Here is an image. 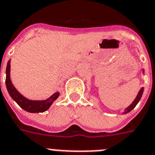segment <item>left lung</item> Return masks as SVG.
I'll return each instance as SVG.
<instances>
[{
  "mask_svg": "<svg viewBox=\"0 0 155 155\" xmlns=\"http://www.w3.org/2000/svg\"><path fill=\"white\" fill-rule=\"evenodd\" d=\"M143 93V87H142L141 89H140V91H139V93H138L137 96H136V99L134 100V102H132V103L131 104V105H130V106L127 108V109H126L125 111H124V114H127V113L130 112L131 110H133L134 108L136 107V106L138 104V102H140V98H141Z\"/></svg>",
  "mask_w": 155,
  "mask_h": 155,
  "instance_id": "obj_1",
  "label": "left lung"
}]
</instances>
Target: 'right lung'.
Masks as SVG:
<instances>
[{
	"label": "right lung",
	"mask_w": 155,
	"mask_h": 155,
	"mask_svg": "<svg viewBox=\"0 0 155 155\" xmlns=\"http://www.w3.org/2000/svg\"><path fill=\"white\" fill-rule=\"evenodd\" d=\"M6 87L12 98L19 105L23 110L29 113H42L45 112L50 107L53 102L59 96V93L56 92L52 96L45 100L42 101H32L23 97L22 94L18 92V91L14 87L10 80V60L8 61L6 68V80H5Z\"/></svg>",
	"instance_id": "1"
}]
</instances>
